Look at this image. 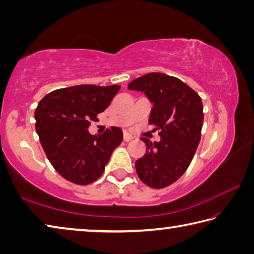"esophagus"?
Segmentation results:
<instances>
[{
  "mask_svg": "<svg viewBox=\"0 0 254 254\" xmlns=\"http://www.w3.org/2000/svg\"><path fill=\"white\" fill-rule=\"evenodd\" d=\"M134 137H133V135H131L130 133H126L124 134V141H127V142H128V141H132Z\"/></svg>",
  "mask_w": 254,
  "mask_h": 254,
  "instance_id": "34e87169",
  "label": "esophagus"
}]
</instances>
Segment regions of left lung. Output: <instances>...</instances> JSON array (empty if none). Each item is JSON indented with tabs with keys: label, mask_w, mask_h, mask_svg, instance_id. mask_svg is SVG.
Returning a JSON list of instances; mask_svg holds the SVG:
<instances>
[{
	"label": "left lung",
	"mask_w": 254,
	"mask_h": 254,
	"mask_svg": "<svg viewBox=\"0 0 254 254\" xmlns=\"http://www.w3.org/2000/svg\"><path fill=\"white\" fill-rule=\"evenodd\" d=\"M127 86L152 103L149 124L160 130L158 142L141 139L147 150L135 161L136 174L149 187L165 188L185 174L198 147L204 121L201 98L184 81L161 72L141 76Z\"/></svg>",
	"instance_id": "obj_1"
}]
</instances>
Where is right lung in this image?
I'll use <instances>...</instances> for the list:
<instances>
[{
	"mask_svg": "<svg viewBox=\"0 0 254 254\" xmlns=\"http://www.w3.org/2000/svg\"><path fill=\"white\" fill-rule=\"evenodd\" d=\"M120 85H77L57 89L38 104L36 131L47 158L57 173L77 185L95 182L104 173L123 132L111 127L101 135L88 132L96 115L107 109Z\"/></svg>",
	"mask_w": 254,
	"mask_h": 254,
	"instance_id": "right-lung-1",
	"label": "right lung"
}]
</instances>
